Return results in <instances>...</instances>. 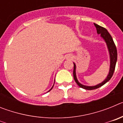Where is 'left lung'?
Returning <instances> with one entry per match:
<instances>
[{
    "label": "left lung",
    "mask_w": 123,
    "mask_h": 123,
    "mask_svg": "<svg viewBox=\"0 0 123 123\" xmlns=\"http://www.w3.org/2000/svg\"><path fill=\"white\" fill-rule=\"evenodd\" d=\"M95 28L97 29V32L98 34H100V36L102 37L104 39V41L106 42L107 47H108V51H109L110 54V71L108 73V74L106 79L104 80V81L101 83L98 84L97 85L94 86H84L81 84L79 81H78L76 78V65L74 63V69H73V77L74 79L75 82H76L77 84L80 87L83 88L84 89L86 90H94L95 89L100 87L104 85L106 82H108L110 79L111 78L113 74L114 71L115 69V66H116V63H117V50L116 45H115L114 41L113 40V38L111 37V35L108 32V31L105 29V28L100 26L99 25H97V24L94 23Z\"/></svg>",
    "instance_id": "obj_1"
}]
</instances>
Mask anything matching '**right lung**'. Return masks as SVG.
I'll use <instances>...</instances> for the list:
<instances>
[{"mask_svg": "<svg viewBox=\"0 0 123 123\" xmlns=\"http://www.w3.org/2000/svg\"><path fill=\"white\" fill-rule=\"evenodd\" d=\"M53 87H54V86H52V88H51L50 89V90H49V91H51V90H52V88H53Z\"/></svg>", "mask_w": 123, "mask_h": 123, "instance_id": "add662e5", "label": "right lung"}]
</instances>
